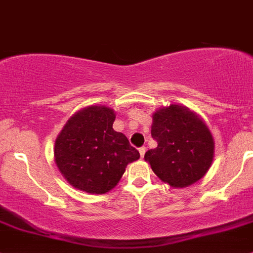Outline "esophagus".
Returning a JSON list of instances; mask_svg holds the SVG:
<instances>
[{
	"label": "esophagus",
	"mask_w": 253,
	"mask_h": 253,
	"mask_svg": "<svg viewBox=\"0 0 253 253\" xmlns=\"http://www.w3.org/2000/svg\"><path fill=\"white\" fill-rule=\"evenodd\" d=\"M145 152H147V148H145V147H142V148H139V154H141V158L144 157Z\"/></svg>",
	"instance_id": "esophagus-1"
}]
</instances>
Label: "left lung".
<instances>
[{
    "instance_id": "8db88e82",
    "label": "left lung",
    "mask_w": 253,
    "mask_h": 253,
    "mask_svg": "<svg viewBox=\"0 0 253 253\" xmlns=\"http://www.w3.org/2000/svg\"><path fill=\"white\" fill-rule=\"evenodd\" d=\"M152 136L158 147L145 153L154 174L174 188L193 185L207 174L214 159V138L206 122L180 104L153 114Z\"/></svg>"
}]
</instances>
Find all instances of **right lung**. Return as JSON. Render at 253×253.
I'll list each match as a JSON object with an SVG mask.
<instances>
[{
    "instance_id": "right-lung-1",
    "label": "right lung",
    "mask_w": 253,
    "mask_h": 253,
    "mask_svg": "<svg viewBox=\"0 0 253 253\" xmlns=\"http://www.w3.org/2000/svg\"><path fill=\"white\" fill-rule=\"evenodd\" d=\"M116 114L105 105L75 112L56 137L53 159L58 171L76 190L101 195L121 180L138 150L112 128Z\"/></svg>"
}]
</instances>
